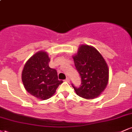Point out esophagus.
Instances as JSON below:
<instances>
[{
    "label": "esophagus",
    "mask_w": 132,
    "mask_h": 132,
    "mask_svg": "<svg viewBox=\"0 0 132 132\" xmlns=\"http://www.w3.org/2000/svg\"><path fill=\"white\" fill-rule=\"evenodd\" d=\"M65 81H66V82H69V81H70V78H69V77H68V78H66V79H65Z\"/></svg>",
    "instance_id": "obj_1"
}]
</instances>
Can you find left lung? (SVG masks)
<instances>
[{"mask_svg":"<svg viewBox=\"0 0 132 132\" xmlns=\"http://www.w3.org/2000/svg\"><path fill=\"white\" fill-rule=\"evenodd\" d=\"M73 59L81 79L79 87L72 84L77 95L86 99L99 96L109 81L108 66L104 57L94 47L81 45Z\"/></svg>","mask_w":132,"mask_h":132,"instance_id":"left-lung-1","label":"left lung"}]
</instances>
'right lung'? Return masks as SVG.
I'll use <instances>...</instances> for the list:
<instances>
[{"mask_svg":"<svg viewBox=\"0 0 132 132\" xmlns=\"http://www.w3.org/2000/svg\"><path fill=\"white\" fill-rule=\"evenodd\" d=\"M50 61L46 52L39 51L28 60L22 71V79L25 89L39 99L50 98L63 83L58 79L56 70L50 68Z\"/></svg>","mask_w":132,"mask_h":132,"instance_id":"add662e5","label":"right lung"}]
</instances>
